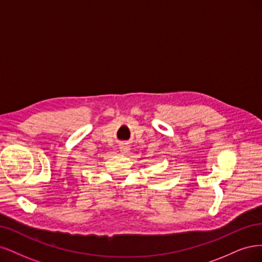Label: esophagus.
Returning <instances> with one entry per match:
<instances>
[{"label":"esophagus","instance_id":"1","mask_svg":"<svg viewBox=\"0 0 262 262\" xmlns=\"http://www.w3.org/2000/svg\"><path fill=\"white\" fill-rule=\"evenodd\" d=\"M120 150H121V152H122V154H126V152H127V151L129 150V148H128L127 146H125V145H123V146H121Z\"/></svg>","mask_w":262,"mask_h":262}]
</instances>
